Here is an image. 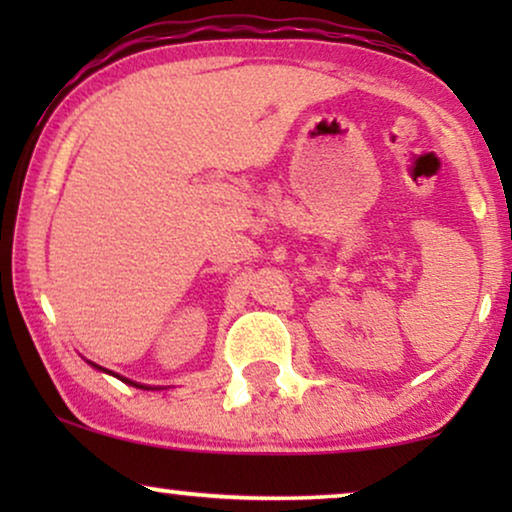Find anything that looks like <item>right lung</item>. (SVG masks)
Masks as SVG:
<instances>
[{
  "mask_svg": "<svg viewBox=\"0 0 512 512\" xmlns=\"http://www.w3.org/2000/svg\"><path fill=\"white\" fill-rule=\"evenodd\" d=\"M95 366V363H93ZM95 368H100V366H95ZM100 370H104V368H100ZM123 382H128V384H135V387H139V389H151V387H144V384H137V382H130V380H125V377H121Z\"/></svg>",
  "mask_w": 512,
  "mask_h": 512,
  "instance_id": "obj_1",
  "label": "right lung"
}]
</instances>
